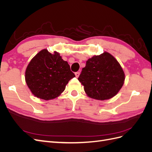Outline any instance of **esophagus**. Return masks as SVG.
<instances>
[{"label": "esophagus", "mask_w": 152, "mask_h": 152, "mask_svg": "<svg viewBox=\"0 0 152 152\" xmlns=\"http://www.w3.org/2000/svg\"><path fill=\"white\" fill-rule=\"evenodd\" d=\"M75 76H76V77L77 78H78L79 77V75H80V72H75Z\"/></svg>", "instance_id": "obj_1"}]
</instances>
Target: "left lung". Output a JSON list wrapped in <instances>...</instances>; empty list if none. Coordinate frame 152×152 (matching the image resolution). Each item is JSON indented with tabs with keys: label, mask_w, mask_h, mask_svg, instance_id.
<instances>
[{
	"label": "left lung",
	"mask_w": 152,
	"mask_h": 152,
	"mask_svg": "<svg viewBox=\"0 0 152 152\" xmlns=\"http://www.w3.org/2000/svg\"><path fill=\"white\" fill-rule=\"evenodd\" d=\"M78 80L89 98L103 101L118 93L124 83L125 73L117 59L104 52L88 59Z\"/></svg>",
	"instance_id": "1"
}]
</instances>
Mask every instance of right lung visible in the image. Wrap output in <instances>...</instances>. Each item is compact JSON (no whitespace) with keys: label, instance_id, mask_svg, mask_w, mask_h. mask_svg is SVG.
Masks as SVG:
<instances>
[{"label":"right lung","instance_id":"right-lung-1","mask_svg":"<svg viewBox=\"0 0 152 152\" xmlns=\"http://www.w3.org/2000/svg\"><path fill=\"white\" fill-rule=\"evenodd\" d=\"M75 75L59 53L41 50L31 59L25 71V81L35 97L50 100L65 91L69 80Z\"/></svg>","mask_w":152,"mask_h":152}]
</instances>
